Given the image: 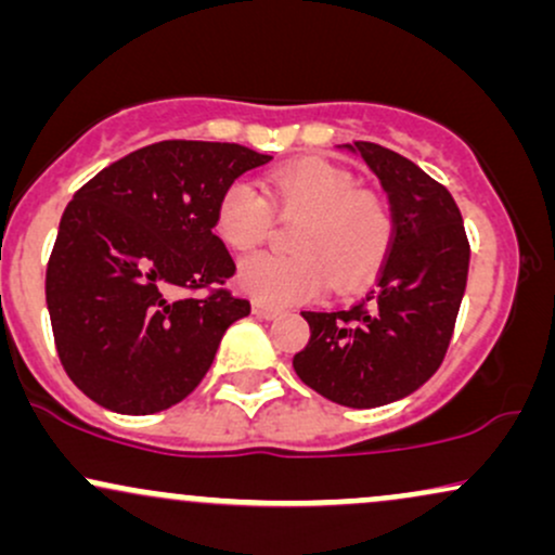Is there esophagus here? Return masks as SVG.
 <instances>
[{"instance_id": "34e87169", "label": "esophagus", "mask_w": 555, "mask_h": 555, "mask_svg": "<svg viewBox=\"0 0 555 555\" xmlns=\"http://www.w3.org/2000/svg\"><path fill=\"white\" fill-rule=\"evenodd\" d=\"M253 313H256L258 318H276L282 310L273 308V305L266 302V299H253Z\"/></svg>"}]
</instances>
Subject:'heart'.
<instances>
[{
	"label": "heart",
	"instance_id": "1",
	"mask_svg": "<svg viewBox=\"0 0 555 555\" xmlns=\"http://www.w3.org/2000/svg\"><path fill=\"white\" fill-rule=\"evenodd\" d=\"M266 196L247 180L221 190L214 227L221 242L250 253L271 234L273 214L297 219L289 253H263L240 266V286L273 305L297 302L321 292L326 276L336 292H352L373 279L393 242V214L386 197L358 188L349 169L328 158H297L266 177Z\"/></svg>",
	"mask_w": 555,
	"mask_h": 555
}]
</instances>
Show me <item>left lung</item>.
I'll use <instances>...</instances> for the list:
<instances>
[{
  "label": "left lung",
  "mask_w": 555,
  "mask_h": 555,
  "mask_svg": "<svg viewBox=\"0 0 555 555\" xmlns=\"http://www.w3.org/2000/svg\"><path fill=\"white\" fill-rule=\"evenodd\" d=\"M352 151L391 201V250L378 286L352 308L302 310L310 341L292 365L321 397L365 410L406 397L441 367L467 286L469 240L454 197L417 164L367 140Z\"/></svg>",
  "instance_id": "left-lung-1"
}]
</instances>
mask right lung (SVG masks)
I'll use <instances>...</instances> for the list:
<instances>
[{"label":"right lung","mask_w":555,"mask_h":555,"mask_svg":"<svg viewBox=\"0 0 555 555\" xmlns=\"http://www.w3.org/2000/svg\"><path fill=\"white\" fill-rule=\"evenodd\" d=\"M271 162L237 143L162 140L88 180L62 214L47 266L56 354L106 410L154 415L188 397L221 336L250 313L214 234L221 190Z\"/></svg>","instance_id":"add662e5"}]
</instances>
